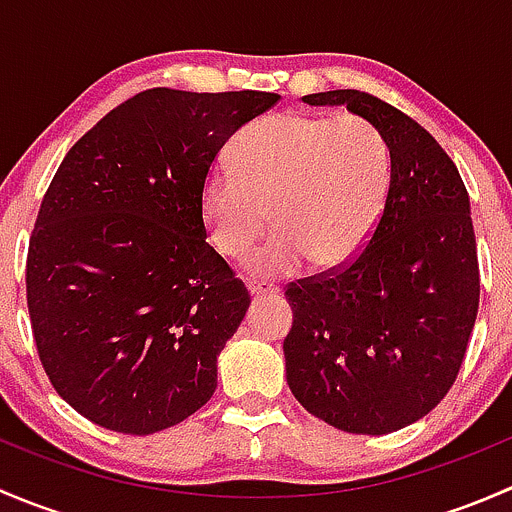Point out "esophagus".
<instances>
[{"label":"esophagus","instance_id":"obj_1","mask_svg":"<svg viewBox=\"0 0 512 512\" xmlns=\"http://www.w3.org/2000/svg\"><path fill=\"white\" fill-rule=\"evenodd\" d=\"M247 289H250L252 297H277V294H280V287H275L272 282H262V280H250L247 282Z\"/></svg>","mask_w":512,"mask_h":512}]
</instances>
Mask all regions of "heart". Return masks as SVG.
Returning a JSON list of instances; mask_svg holds the SVG:
<instances>
[{
    "label": "heart",
    "mask_w": 512,
    "mask_h": 512,
    "mask_svg": "<svg viewBox=\"0 0 512 512\" xmlns=\"http://www.w3.org/2000/svg\"><path fill=\"white\" fill-rule=\"evenodd\" d=\"M389 183V148L369 121L277 113L237 136L235 168L205 175L200 213L215 250L240 257L272 208L277 230L245 267L275 280L312 260L327 270L352 262L379 225Z\"/></svg>",
    "instance_id": "obj_1"
}]
</instances>
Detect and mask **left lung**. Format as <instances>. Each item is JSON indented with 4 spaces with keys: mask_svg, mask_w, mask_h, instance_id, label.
<instances>
[{
    "mask_svg": "<svg viewBox=\"0 0 512 512\" xmlns=\"http://www.w3.org/2000/svg\"><path fill=\"white\" fill-rule=\"evenodd\" d=\"M302 101L369 121L391 183L364 250L287 287V384L329 426L381 436L441 404L463 364L480 297L471 200L436 138L399 108L354 89Z\"/></svg>",
    "mask_w": 512,
    "mask_h": 512,
    "instance_id": "obj_1",
    "label": "left lung"
}]
</instances>
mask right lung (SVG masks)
<instances>
[{"instance_id": "right-lung-1", "label": "right lung", "mask_w": 512, "mask_h": 512, "mask_svg": "<svg viewBox=\"0 0 512 512\" xmlns=\"http://www.w3.org/2000/svg\"><path fill=\"white\" fill-rule=\"evenodd\" d=\"M267 91L148 89L61 160L27 257L34 342L56 394L108 431L148 436L205 406L247 307L205 242L200 190Z\"/></svg>"}]
</instances>
